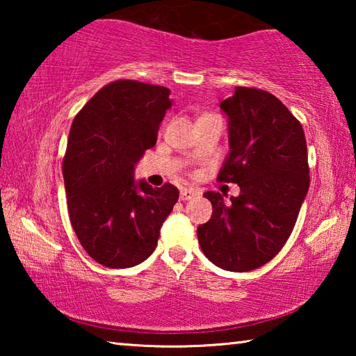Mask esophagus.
<instances>
[{"label": "esophagus", "instance_id": "34e87169", "mask_svg": "<svg viewBox=\"0 0 356 356\" xmlns=\"http://www.w3.org/2000/svg\"><path fill=\"white\" fill-rule=\"evenodd\" d=\"M191 197H195V191L186 190V188L180 190V201H190Z\"/></svg>", "mask_w": 356, "mask_h": 356}]
</instances>
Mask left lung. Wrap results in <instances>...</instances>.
<instances>
[{
  "mask_svg": "<svg viewBox=\"0 0 356 356\" xmlns=\"http://www.w3.org/2000/svg\"><path fill=\"white\" fill-rule=\"evenodd\" d=\"M229 119V155L218 180L240 186L222 200L207 191L212 218L197 226L209 261L227 272H250L278 254L297 222L309 188L308 149L298 119L273 94L236 88L222 100Z\"/></svg>",
  "mask_w": 356,
  "mask_h": 356,
  "instance_id": "obj_1",
  "label": "left lung"
}]
</instances>
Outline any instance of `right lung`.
I'll return each instance as SVG.
<instances>
[{
	"mask_svg": "<svg viewBox=\"0 0 356 356\" xmlns=\"http://www.w3.org/2000/svg\"><path fill=\"white\" fill-rule=\"evenodd\" d=\"M170 89L134 80L106 84L72 122L63 176L72 227L84 251L110 268L152 254L179 200L171 184L135 182V165L156 143Z\"/></svg>",
	"mask_w": 356,
	"mask_h": 356,
	"instance_id": "1",
	"label": "right lung"
}]
</instances>
